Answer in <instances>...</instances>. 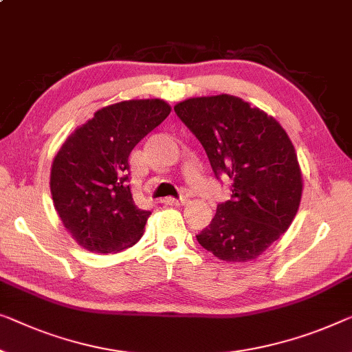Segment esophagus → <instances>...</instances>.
Returning a JSON list of instances; mask_svg holds the SVG:
<instances>
[{"mask_svg": "<svg viewBox=\"0 0 352 352\" xmlns=\"http://www.w3.org/2000/svg\"><path fill=\"white\" fill-rule=\"evenodd\" d=\"M166 204V206H185V204L188 202V197H180V199H175V197H166L164 201H162Z\"/></svg>", "mask_w": 352, "mask_h": 352, "instance_id": "obj_1", "label": "esophagus"}]
</instances>
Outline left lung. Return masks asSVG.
I'll return each instance as SVG.
<instances>
[{"instance_id":"left-lung-1","label":"left lung","mask_w":352,"mask_h":352,"mask_svg":"<svg viewBox=\"0 0 352 352\" xmlns=\"http://www.w3.org/2000/svg\"><path fill=\"white\" fill-rule=\"evenodd\" d=\"M174 110L202 144L214 177L230 180V199L218 204L197 242L221 261L256 259L286 232L300 204L291 139L275 118L229 94L186 99Z\"/></svg>"}]
</instances>
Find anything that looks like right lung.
Here are the masks:
<instances>
[{
	"instance_id": "right-lung-1",
	"label": "right lung",
	"mask_w": 352,
	"mask_h": 352,
	"mask_svg": "<svg viewBox=\"0 0 352 352\" xmlns=\"http://www.w3.org/2000/svg\"><path fill=\"white\" fill-rule=\"evenodd\" d=\"M169 113L161 99L112 104L63 144L52 164L50 191L63 224L82 248L117 253L142 237L150 212L135 206L128 158Z\"/></svg>"
}]
</instances>
